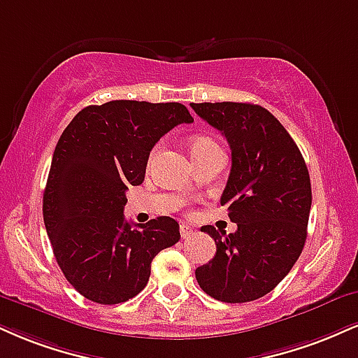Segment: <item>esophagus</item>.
I'll list each match as a JSON object with an SVG mask.
<instances>
[{
  "label": "esophagus",
  "instance_id": "1",
  "mask_svg": "<svg viewBox=\"0 0 358 358\" xmlns=\"http://www.w3.org/2000/svg\"><path fill=\"white\" fill-rule=\"evenodd\" d=\"M193 234H195V228L193 227L187 225V223H182V225H180V235H182V238H190Z\"/></svg>",
  "mask_w": 358,
  "mask_h": 358
}]
</instances>
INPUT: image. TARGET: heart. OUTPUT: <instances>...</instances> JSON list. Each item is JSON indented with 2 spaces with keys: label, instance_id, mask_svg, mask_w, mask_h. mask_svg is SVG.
Here are the masks:
<instances>
[{
  "label": "heart",
  "instance_id": "heart-1",
  "mask_svg": "<svg viewBox=\"0 0 358 358\" xmlns=\"http://www.w3.org/2000/svg\"><path fill=\"white\" fill-rule=\"evenodd\" d=\"M217 150H222L220 145H218L213 138L206 135H196L193 136L190 141V152H192L193 160L198 157H203V155L217 152Z\"/></svg>",
  "mask_w": 358,
  "mask_h": 358
}]
</instances>
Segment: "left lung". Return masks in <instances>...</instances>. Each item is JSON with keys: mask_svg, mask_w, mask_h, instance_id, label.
Instances as JSON below:
<instances>
[{"mask_svg": "<svg viewBox=\"0 0 358 358\" xmlns=\"http://www.w3.org/2000/svg\"><path fill=\"white\" fill-rule=\"evenodd\" d=\"M195 113L227 138L231 170L220 203L235 234L201 227L217 253L195 277L205 294L243 303L272 292L302 253L312 206L305 160L275 116L252 103H192Z\"/></svg>", "mask_w": 358, "mask_h": 358, "instance_id": "left-lung-1", "label": "left lung"}]
</instances>
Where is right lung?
Returning <instances> with one entry per match:
<instances>
[{"instance_id": "add662e5", "label": "right lung", "mask_w": 358, "mask_h": 358, "mask_svg": "<svg viewBox=\"0 0 358 358\" xmlns=\"http://www.w3.org/2000/svg\"><path fill=\"white\" fill-rule=\"evenodd\" d=\"M193 118L182 103L115 100L86 106L56 145L43 195L51 248L68 282L101 305L127 302L146 287L152 260L180 240L173 218L124 220L127 190L145 180L160 138Z\"/></svg>"}]
</instances>
